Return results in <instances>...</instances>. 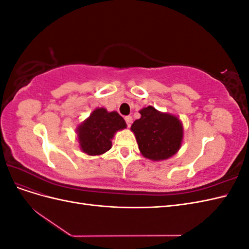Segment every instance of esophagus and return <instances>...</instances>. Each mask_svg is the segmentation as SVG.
<instances>
[{
    "instance_id": "1",
    "label": "esophagus",
    "mask_w": 249,
    "mask_h": 249,
    "mask_svg": "<svg viewBox=\"0 0 249 249\" xmlns=\"http://www.w3.org/2000/svg\"><path fill=\"white\" fill-rule=\"evenodd\" d=\"M124 119H125V123H126V124L130 126V125H131V124L133 123V117L129 115V116H125V117H124Z\"/></svg>"
}]
</instances>
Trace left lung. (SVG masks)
<instances>
[{
  "label": "left lung",
  "mask_w": 249,
  "mask_h": 249,
  "mask_svg": "<svg viewBox=\"0 0 249 249\" xmlns=\"http://www.w3.org/2000/svg\"><path fill=\"white\" fill-rule=\"evenodd\" d=\"M141 117L131 126L141 155L155 162L167 160L182 146L184 126L171 113L158 111L155 107L142 108Z\"/></svg>",
  "instance_id": "8db88e82"
}]
</instances>
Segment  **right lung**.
Instances as JSON below:
<instances>
[{"label": "right lung", "instance_id": "obj_1", "mask_svg": "<svg viewBox=\"0 0 249 249\" xmlns=\"http://www.w3.org/2000/svg\"><path fill=\"white\" fill-rule=\"evenodd\" d=\"M124 129V119L116 111L96 108L77 127L79 148L88 156H101L112 147L115 133Z\"/></svg>", "mask_w": 249, "mask_h": 249}]
</instances>
